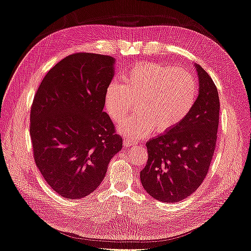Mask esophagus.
Wrapping results in <instances>:
<instances>
[{"label": "esophagus", "mask_w": 251, "mask_h": 251, "mask_svg": "<svg viewBox=\"0 0 251 251\" xmlns=\"http://www.w3.org/2000/svg\"><path fill=\"white\" fill-rule=\"evenodd\" d=\"M124 146L125 147H131V146H135V142H133V141H131V140H128V139H125L124 140Z\"/></svg>", "instance_id": "1"}]
</instances>
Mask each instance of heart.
Wrapping results in <instances>:
<instances>
[{
  "label": "heart",
  "mask_w": 251,
  "mask_h": 251,
  "mask_svg": "<svg viewBox=\"0 0 251 251\" xmlns=\"http://www.w3.org/2000/svg\"><path fill=\"white\" fill-rule=\"evenodd\" d=\"M198 86L194 75L182 68L139 63L128 70L124 82L111 80L104 91V108L119 124L133 110L139 113L120 126L135 139L155 130L162 134L177 126L193 110Z\"/></svg>",
  "instance_id": "1"
}]
</instances>
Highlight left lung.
<instances>
[{
  "mask_svg": "<svg viewBox=\"0 0 251 251\" xmlns=\"http://www.w3.org/2000/svg\"><path fill=\"white\" fill-rule=\"evenodd\" d=\"M199 95L191 113L147 142L148 162L140 172L143 188L153 198L175 203L191 196L206 177L219 126L218 90L208 73L196 65Z\"/></svg>",
  "mask_w": 251,
  "mask_h": 251,
  "instance_id": "1",
  "label": "left lung"
}]
</instances>
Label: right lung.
<instances>
[{"label":"right lung","instance_id":"add662e5","mask_svg":"<svg viewBox=\"0 0 251 251\" xmlns=\"http://www.w3.org/2000/svg\"><path fill=\"white\" fill-rule=\"evenodd\" d=\"M112 56L79 52L46 74L30 111L34 162L60 197L81 199L98 187L111 158L123 148L104 91L114 76Z\"/></svg>","mask_w":251,"mask_h":251}]
</instances>
